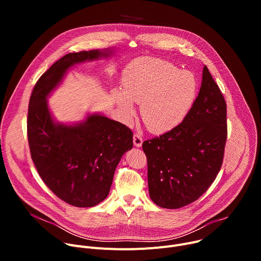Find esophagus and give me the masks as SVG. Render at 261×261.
Here are the masks:
<instances>
[{"label":"esophagus","instance_id":"34e87169","mask_svg":"<svg viewBox=\"0 0 261 261\" xmlns=\"http://www.w3.org/2000/svg\"><path fill=\"white\" fill-rule=\"evenodd\" d=\"M133 142H134V145H135V146L140 147V146L142 145V142H143L142 136L139 135V134H134V136H133Z\"/></svg>","mask_w":261,"mask_h":261}]
</instances>
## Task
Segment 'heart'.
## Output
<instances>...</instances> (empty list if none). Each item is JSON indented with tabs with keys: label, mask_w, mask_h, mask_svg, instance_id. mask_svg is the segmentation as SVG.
<instances>
[{
	"label": "heart",
	"mask_w": 261,
	"mask_h": 261,
	"mask_svg": "<svg viewBox=\"0 0 261 261\" xmlns=\"http://www.w3.org/2000/svg\"><path fill=\"white\" fill-rule=\"evenodd\" d=\"M197 95L192 73L178 71L171 63L156 59H137L123 71L121 91L113 100L122 119L130 123L135 117L134 103H140V116L155 133L176 127L190 111Z\"/></svg>",
	"instance_id": "1"
}]
</instances>
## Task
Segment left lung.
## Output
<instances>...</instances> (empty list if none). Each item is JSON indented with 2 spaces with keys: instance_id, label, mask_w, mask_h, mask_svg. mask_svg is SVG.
Listing matches in <instances>:
<instances>
[{
  "instance_id": "obj_1",
  "label": "left lung",
  "mask_w": 261,
  "mask_h": 261,
  "mask_svg": "<svg viewBox=\"0 0 261 261\" xmlns=\"http://www.w3.org/2000/svg\"><path fill=\"white\" fill-rule=\"evenodd\" d=\"M226 138V102L203 66L199 94L182 122L142 143L151 199L164 208L198 199L220 171Z\"/></svg>"
}]
</instances>
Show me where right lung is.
<instances>
[{"label":"right lung","mask_w":261,"mask_h":261,"mask_svg":"<svg viewBox=\"0 0 261 261\" xmlns=\"http://www.w3.org/2000/svg\"><path fill=\"white\" fill-rule=\"evenodd\" d=\"M114 48L71 53L57 61L34 87L28 113L32 160L47 187L65 202L91 207L104 200L122 156L133 146L132 131L100 114L74 124L57 122L47 98L76 64L107 59Z\"/></svg>","instance_id":"right-lung-1"}]
</instances>
